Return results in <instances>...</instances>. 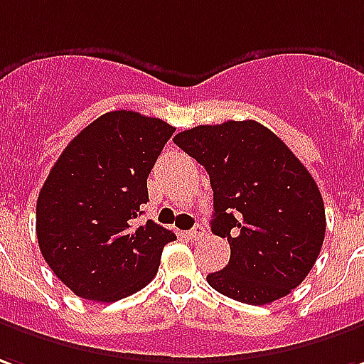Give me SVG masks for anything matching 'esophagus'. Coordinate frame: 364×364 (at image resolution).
Instances as JSON below:
<instances>
[{
    "instance_id": "obj_1",
    "label": "esophagus",
    "mask_w": 364,
    "mask_h": 364,
    "mask_svg": "<svg viewBox=\"0 0 364 364\" xmlns=\"http://www.w3.org/2000/svg\"><path fill=\"white\" fill-rule=\"evenodd\" d=\"M187 236H189V240H195V242H197L200 238H205V228L200 225L193 226L189 232H187Z\"/></svg>"
}]
</instances>
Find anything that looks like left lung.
<instances>
[{"mask_svg":"<svg viewBox=\"0 0 364 364\" xmlns=\"http://www.w3.org/2000/svg\"><path fill=\"white\" fill-rule=\"evenodd\" d=\"M210 177V230L230 260L210 288L250 306L288 296L314 268L325 238L319 187L282 139L258 122L197 126L173 138Z\"/></svg>","mask_w":364,"mask_h":364,"instance_id":"obj_1","label":"left lung"}]
</instances>
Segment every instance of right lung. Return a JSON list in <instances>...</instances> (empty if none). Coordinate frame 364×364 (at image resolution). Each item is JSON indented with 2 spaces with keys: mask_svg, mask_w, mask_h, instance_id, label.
Returning <instances> with one entry per match:
<instances>
[{
  "mask_svg": "<svg viewBox=\"0 0 364 364\" xmlns=\"http://www.w3.org/2000/svg\"><path fill=\"white\" fill-rule=\"evenodd\" d=\"M175 128L138 112L102 114L53 165L37 199V240L70 291L118 301L156 278L177 236L154 220L139 225L147 177Z\"/></svg>",
  "mask_w": 364,
  "mask_h": 364,
  "instance_id": "obj_1",
  "label": "right lung"
}]
</instances>
